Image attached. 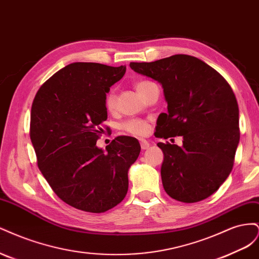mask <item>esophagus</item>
<instances>
[{
	"instance_id": "1",
	"label": "esophagus",
	"mask_w": 259,
	"mask_h": 259,
	"mask_svg": "<svg viewBox=\"0 0 259 259\" xmlns=\"http://www.w3.org/2000/svg\"><path fill=\"white\" fill-rule=\"evenodd\" d=\"M140 142V147H142L143 150H146V149L149 148V146H150V144H149V142H147L146 139H139Z\"/></svg>"
}]
</instances>
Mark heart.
Segmentation results:
<instances>
[{
  "label": "heart",
  "mask_w": 259,
  "mask_h": 259,
  "mask_svg": "<svg viewBox=\"0 0 259 259\" xmlns=\"http://www.w3.org/2000/svg\"><path fill=\"white\" fill-rule=\"evenodd\" d=\"M150 83L148 81H140L136 84V90L137 92L142 91L145 86ZM115 101H116V95L113 90L108 91L105 95V107L108 111H112L115 107ZM122 130L130 133L132 135L135 136H145L149 133V125L146 121L143 120H137L133 119L128 120L125 123L122 124Z\"/></svg>",
  "instance_id": "heart-1"
}]
</instances>
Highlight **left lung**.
Listing matches in <instances>:
<instances>
[{"label": "left lung", "mask_w": 259, "mask_h": 259, "mask_svg": "<svg viewBox=\"0 0 259 259\" xmlns=\"http://www.w3.org/2000/svg\"><path fill=\"white\" fill-rule=\"evenodd\" d=\"M130 67L162 84L167 113L159 115L154 135L183 137L182 147L158 144L164 153V190L185 203L208 198L231 173L240 140L239 107L230 85L189 55L131 62Z\"/></svg>", "instance_id": "left-lung-1"}]
</instances>
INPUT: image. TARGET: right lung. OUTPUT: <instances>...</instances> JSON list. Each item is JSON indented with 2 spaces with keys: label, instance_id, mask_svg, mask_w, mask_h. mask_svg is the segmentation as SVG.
I'll return each mask as SVG.
<instances>
[{
  "label": "right lung",
  "instance_id": "1",
  "mask_svg": "<svg viewBox=\"0 0 259 259\" xmlns=\"http://www.w3.org/2000/svg\"><path fill=\"white\" fill-rule=\"evenodd\" d=\"M126 67L73 62L46 81L31 108L30 138L37 166L67 204L104 213L123 201L138 140L117 136L106 151L96 146L107 120L105 95Z\"/></svg>",
  "mask_w": 259,
  "mask_h": 259
}]
</instances>
